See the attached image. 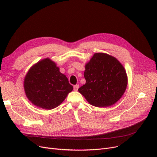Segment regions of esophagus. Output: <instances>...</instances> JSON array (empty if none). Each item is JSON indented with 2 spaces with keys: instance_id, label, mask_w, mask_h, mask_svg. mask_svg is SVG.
I'll return each mask as SVG.
<instances>
[{
  "instance_id": "obj_1",
  "label": "esophagus",
  "mask_w": 157,
  "mask_h": 157,
  "mask_svg": "<svg viewBox=\"0 0 157 157\" xmlns=\"http://www.w3.org/2000/svg\"><path fill=\"white\" fill-rule=\"evenodd\" d=\"M79 85H74V91H78V88H79Z\"/></svg>"
}]
</instances>
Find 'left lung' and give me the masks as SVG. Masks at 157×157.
I'll return each instance as SVG.
<instances>
[{
	"instance_id": "8db88e82",
	"label": "left lung",
	"mask_w": 157,
	"mask_h": 157,
	"mask_svg": "<svg viewBox=\"0 0 157 157\" xmlns=\"http://www.w3.org/2000/svg\"><path fill=\"white\" fill-rule=\"evenodd\" d=\"M84 77L86 83L78 91L95 107L113 105L122 97L127 86L123 66L116 58L103 53H95L86 64Z\"/></svg>"
}]
</instances>
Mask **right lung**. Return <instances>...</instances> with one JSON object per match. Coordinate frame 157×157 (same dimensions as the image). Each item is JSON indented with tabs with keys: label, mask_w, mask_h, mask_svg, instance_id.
<instances>
[{
	"label": "right lung",
	"mask_w": 157,
	"mask_h": 157,
	"mask_svg": "<svg viewBox=\"0 0 157 157\" xmlns=\"http://www.w3.org/2000/svg\"><path fill=\"white\" fill-rule=\"evenodd\" d=\"M24 89L33 104L49 110L59 105L73 86L56 63L45 59L30 69L24 79Z\"/></svg>",
	"instance_id": "add662e5"
}]
</instances>
